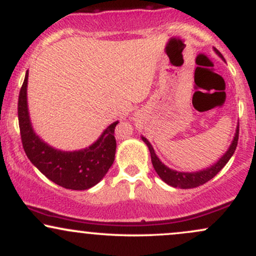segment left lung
I'll use <instances>...</instances> for the list:
<instances>
[{"instance_id":"8db88e82","label":"left lung","mask_w":256,"mask_h":256,"mask_svg":"<svg viewBox=\"0 0 256 256\" xmlns=\"http://www.w3.org/2000/svg\"><path fill=\"white\" fill-rule=\"evenodd\" d=\"M214 52L219 55L220 58H222V55L220 54L219 50H216L214 48ZM238 126L236 128V134H234V140H232L230 146L226 150V152L222 155V158L216 161V164H213L210 167H207V168L201 170V171H196V172H179V171H174V170L170 168L167 167L165 164L161 162L160 158H158V155L155 154L154 148L150 144L148 140L146 137L142 136V140L146 143V146H148L149 152H150V156H152V164L154 166V170L156 171L158 174V177L162 179L166 184L171 185L173 188H180V189H192V188H196L200 186V185L207 183L208 180H210L214 176H216L220 170L224 167L228 161L230 160L232 155H234V150H236L237 146V142H238Z\"/></svg>"}]
</instances>
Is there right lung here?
<instances>
[{"mask_svg": "<svg viewBox=\"0 0 256 256\" xmlns=\"http://www.w3.org/2000/svg\"><path fill=\"white\" fill-rule=\"evenodd\" d=\"M28 71H26L18 101L20 134L26 155L55 184L71 190L90 189L104 177L113 165L116 149L114 128L119 122L108 126L98 140L88 148L73 152L52 148L32 128L28 106Z\"/></svg>", "mask_w": 256, "mask_h": 256, "instance_id": "1", "label": "right lung"}]
</instances>
